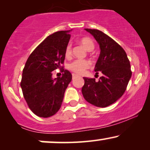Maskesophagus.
<instances>
[{"label":"esophagus","mask_w":150,"mask_h":150,"mask_svg":"<svg viewBox=\"0 0 150 150\" xmlns=\"http://www.w3.org/2000/svg\"><path fill=\"white\" fill-rule=\"evenodd\" d=\"M77 76V75H75V74H73V79L75 78V77H76Z\"/></svg>","instance_id":"1"}]
</instances>
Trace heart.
Returning a JSON list of instances; mask_svg holds the SVG:
<instances>
[{"label": "heart", "instance_id": "b5f03b06", "mask_svg": "<svg viewBox=\"0 0 150 150\" xmlns=\"http://www.w3.org/2000/svg\"><path fill=\"white\" fill-rule=\"evenodd\" d=\"M79 43L84 46L87 51H92L94 48V42L89 37H82L79 39ZM65 56L69 57L72 53L71 45L69 44L65 48ZM90 66V62L87 60H76L69 65L70 70L77 74H83L87 68Z\"/></svg>", "mask_w": 150, "mask_h": 150}]
</instances>
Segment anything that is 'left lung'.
Listing matches in <instances>:
<instances>
[{
  "mask_svg": "<svg viewBox=\"0 0 150 150\" xmlns=\"http://www.w3.org/2000/svg\"><path fill=\"white\" fill-rule=\"evenodd\" d=\"M96 39L100 54L94 68L103 74L98 82L94 78L83 77L82 93L87 102L97 107L113 104L124 94L132 75L130 64L124 49L104 32L85 29Z\"/></svg>",
  "mask_w": 150,
  "mask_h": 150,
  "instance_id": "8db88e82",
  "label": "left lung"
}]
</instances>
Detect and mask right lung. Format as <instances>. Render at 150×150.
<instances>
[{"label":"right lung","mask_w":150,"mask_h":150,"mask_svg":"<svg viewBox=\"0 0 150 150\" xmlns=\"http://www.w3.org/2000/svg\"><path fill=\"white\" fill-rule=\"evenodd\" d=\"M71 30L48 36L31 53L22 71L20 87L24 98L31 111L39 117L48 118L58 112L72 80L71 73L64 69L62 77H52V71L64 62Z\"/></svg>","instance_id":"obj_1"}]
</instances>
